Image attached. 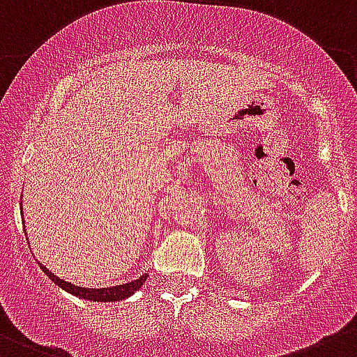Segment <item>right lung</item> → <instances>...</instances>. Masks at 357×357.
Returning <instances> with one entry per match:
<instances>
[{"label":"right lung","instance_id":"1","mask_svg":"<svg viewBox=\"0 0 357 357\" xmlns=\"http://www.w3.org/2000/svg\"><path fill=\"white\" fill-rule=\"evenodd\" d=\"M20 208H22V203H20ZM24 233H26V227H24ZM26 235H28V233H26ZM28 243H29V238H28ZM38 264L40 268H42L43 273H45L47 277L56 284V286H59L61 289L66 291V293L73 294V296L77 298H82V300L101 301V303H108V301H121V300H126V298H130L131 294H135L142 286H144V282L149 277L147 273H144L140 275V278L131 280V282L119 284V286H112V287H98V289H94V287H80V286H75V284L71 282H66V280L59 278L57 275H54L49 268L43 266L40 261Z\"/></svg>","mask_w":357,"mask_h":357}]
</instances>
